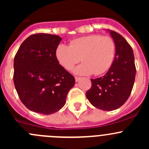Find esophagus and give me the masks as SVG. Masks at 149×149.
I'll return each instance as SVG.
<instances>
[{
  "label": "esophagus",
  "mask_w": 149,
  "mask_h": 149,
  "mask_svg": "<svg viewBox=\"0 0 149 149\" xmlns=\"http://www.w3.org/2000/svg\"><path fill=\"white\" fill-rule=\"evenodd\" d=\"M80 79H81L80 77H76V76L75 77V80H76V82H78L79 80H80Z\"/></svg>",
  "instance_id": "1"
}]
</instances>
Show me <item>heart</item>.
<instances>
[{
  "label": "heart",
  "instance_id": "b5f03b06",
  "mask_svg": "<svg viewBox=\"0 0 149 149\" xmlns=\"http://www.w3.org/2000/svg\"><path fill=\"white\" fill-rule=\"evenodd\" d=\"M115 43L109 37L91 34L70 41V45L60 44L55 57L60 65L68 70L81 61L73 70L76 74L100 75L110 68L115 56Z\"/></svg>",
  "mask_w": 149,
  "mask_h": 149
}]
</instances>
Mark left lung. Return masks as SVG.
Segmentation results:
<instances>
[{
	"instance_id": "left-lung-1",
	"label": "left lung",
	"mask_w": 149,
	"mask_h": 149,
	"mask_svg": "<svg viewBox=\"0 0 149 149\" xmlns=\"http://www.w3.org/2000/svg\"><path fill=\"white\" fill-rule=\"evenodd\" d=\"M109 31L115 43V56L104 76L91 79V87L86 97L94 107L104 111L118 109L128 99L136 77L133 51L125 39L112 30Z\"/></svg>"
}]
</instances>
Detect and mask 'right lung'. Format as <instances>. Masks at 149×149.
<instances>
[{
  "mask_svg": "<svg viewBox=\"0 0 149 149\" xmlns=\"http://www.w3.org/2000/svg\"><path fill=\"white\" fill-rule=\"evenodd\" d=\"M62 38L54 34H32L21 45L13 62V82L22 103L42 115L55 113L65 105L75 79L61 66L55 49Z\"/></svg>",
  "mask_w": 149,
  "mask_h": 149,
  "instance_id": "add662e5",
  "label": "right lung"
}]
</instances>
